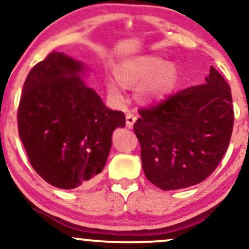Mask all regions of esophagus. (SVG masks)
Listing matches in <instances>:
<instances>
[{"label": "esophagus", "instance_id": "34e87169", "mask_svg": "<svg viewBox=\"0 0 249 249\" xmlns=\"http://www.w3.org/2000/svg\"><path fill=\"white\" fill-rule=\"evenodd\" d=\"M136 121H137V117L134 116L133 113L128 112L127 115H126V126L128 128H132L133 127V124H134V123H136Z\"/></svg>", "mask_w": 249, "mask_h": 249}]
</instances>
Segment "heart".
I'll list each match as a JSON object with an SVG mask.
<instances>
[{"label":"heart","mask_w":249,"mask_h":249,"mask_svg":"<svg viewBox=\"0 0 249 249\" xmlns=\"http://www.w3.org/2000/svg\"><path fill=\"white\" fill-rule=\"evenodd\" d=\"M117 82L105 79L107 93L116 101L124 99L122 85L134 87L139 83L137 93L142 102L152 103L172 93L178 83V69L173 63L164 62L158 56H138L121 63L115 70Z\"/></svg>","instance_id":"b5f03b06"}]
</instances>
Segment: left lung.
Segmentation results:
<instances>
[{
	"mask_svg": "<svg viewBox=\"0 0 249 249\" xmlns=\"http://www.w3.org/2000/svg\"><path fill=\"white\" fill-rule=\"evenodd\" d=\"M205 81L141 108L133 125L145 177L164 191L204 181L230 145L234 123L231 88L213 67Z\"/></svg>",
	"mask_w": 249,
	"mask_h": 249,
	"instance_id": "left-lung-1",
	"label": "left lung"
}]
</instances>
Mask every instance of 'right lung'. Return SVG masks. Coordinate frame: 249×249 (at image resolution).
Here are the masks:
<instances>
[{"mask_svg":"<svg viewBox=\"0 0 249 249\" xmlns=\"http://www.w3.org/2000/svg\"><path fill=\"white\" fill-rule=\"evenodd\" d=\"M81 61L49 53L27 76L17 124L28 158L53 186H88L107 164L112 133L125 126L122 111L107 107L82 77Z\"/></svg>","mask_w":249,"mask_h":249,"instance_id":"1","label":"right lung"}]
</instances>
